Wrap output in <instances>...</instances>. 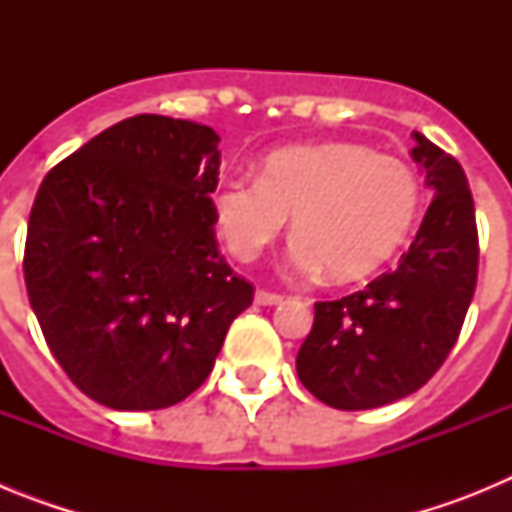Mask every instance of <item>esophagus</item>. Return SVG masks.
Wrapping results in <instances>:
<instances>
[{"instance_id": "34e87169", "label": "esophagus", "mask_w": 512, "mask_h": 512, "mask_svg": "<svg viewBox=\"0 0 512 512\" xmlns=\"http://www.w3.org/2000/svg\"><path fill=\"white\" fill-rule=\"evenodd\" d=\"M253 300H256V305L269 307V305H279L284 297L277 295V292H269V289H256V297H253Z\"/></svg>"}]
</instances>
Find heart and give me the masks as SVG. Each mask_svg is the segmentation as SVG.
<instances>
[{"mask_svg": "<svg viewBox=\"0 0 512 512\" xmlns=\"http://www.w3.org/2000/svg\"><path fill=\"white\" fill-rule=\"evenodd\" d=\"M215 223L238 261H253L292 215V264L323 266L336 282L369 277L408 241L420 182L395 156L351 140L289 146L264 158L261 176L233 171L212 197Z\"/></svg>", "mask_w": 512, "mask_h": 512, "instance_id": "b5f03b06", "label": "heart"}]
</instances>
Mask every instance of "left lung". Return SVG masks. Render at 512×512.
<instances>
[{
    "instance_id": "obj_1",
    "label": "left lung",
    "mask_w": 512,
    "mask_h": 512,
    "mask_svg": "<svg viewBox=\"0 0 512 512\" xmlns=\"http://www.w3.org/2000/svg\"><path fill=\"white\" fill-rule=\"evenodd\" d=\"M413 158L433 189L397 269L341 300L315 302L297 374L338 410L382 408L420 390L454 348L477 287L474 200L454 156L413 133Z\"/></svg>"
}]
</instances>
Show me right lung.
<instances>
[{
    "label": "right lung",
    "mask_w": 512,
    "mask_h": 512,
    "mask_svg": "<svg viewBox=\"0 0 512 512\" xmlns=\"http://www.w3.org/2000/svg\"><path fill=\"white\" fill-rule=\"evenodd\" d=\"M217 133L135 115L63 158L35 194L22 271L45 343L115 410L192 395L253 302L217 248Z\"/></svg>",
    "instance_id": "obj_1"
}]
</instances>
